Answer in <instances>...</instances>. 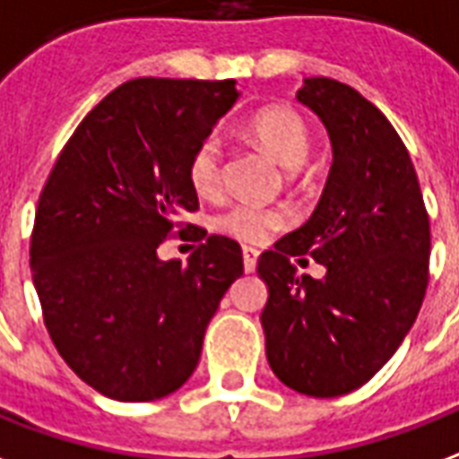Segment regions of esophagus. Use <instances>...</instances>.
Here are the masks:
<instances>
[{
  "instance_id": "esophagus-1",
  "label": "esophagus",
  "mask_w": 459,
  "mask_h": 459,
  "mask_svg": "<svg viewBox=\"0 0 459 459\" xmlns=\"http://www.w3.org/2000/svg\"><path fill=\"white\" fill-rule=\"evenodd\" d=\"M242 256H244V271H249V273H252V271L256 269V259H259V252H256L254 247H244Z\"/></svg>"
}]
</instances>
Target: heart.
<instances>
[{"instance_id": "obj_1", "label": "heart", "mask_w": 459, "mask_h": 459, "mask_svg": "<svg viewBox=\"0 0 459 459\" xmlns=\"http://www.w3.org/2000/svg\"><path fill=\"white\" fill-rule=\"evenodd\" d=\"M247 132L283 170H299L310 152V132L306 119L286 105L264 107L249 119ZM190 186L197 195L212 197L222 190V142L207 134L188 160ZM286 222L283 210H271L252 203H234L215 217L217 230L242 242H262Z\"/></svg>"}]
</instances>
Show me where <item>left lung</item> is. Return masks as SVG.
<instances>
[{
  "label": "left lung",
  "instance_id": "1",
  "mask_svg": "<svg viewBox=\"0 0 459 459\" xmlns=\"http://www.w3.org/2000/svg\"><path fill=\"white\" fill-rule=\"evenodd\" d=\"M299 102L325 124L333 166L316 212L259 256L266 359L289 389L333 399L389 362L428 286L430 222L413 160L389 119L344 82L306 78ZM310 253L320 280L293 261Z\"/></svg>",
  "mask_w": 459,
  "mask_h": 459
}]
</instances>
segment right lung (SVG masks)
<instances>
[{"instance_id":"1","label":"right lung","mask_w":459,"mask_h":459,"mask_svg":"<svg viewBox=\"0 0 459 459\" xmlns=\"http://www.w3.org/2000/svg\"><path fill=\"white\" fill-rule=\"evenodd\" d=\"M239 100L234 80L139 78L90 112L39 197L33 286L53 344L115 401H156L195 371L207 323L244 273L242 247L210 234L160 262L159 244L197 210L188 160Z\"/></svg>"}]
</instances>
